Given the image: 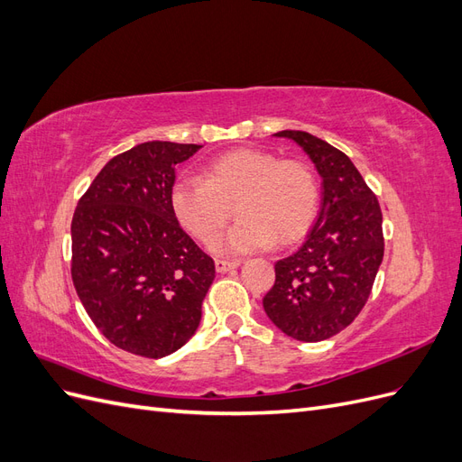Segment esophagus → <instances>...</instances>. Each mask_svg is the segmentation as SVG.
Wrapping results in <instances>:
<instances>
[{
    "mask_svg": "<svg viewBox=\"0 0 462 462\" xmlns=\"http://www.w3.org/2000/svg\"><path fill=\"white\" fill-rule=\"evenodd\" d=\"M241 263H243L241 260H223V258H217V260H216V270H217L219 273H226V272H229V270L239 268Z\"/></svg>",
    "mask_w": 462,
    "mask_h": 462,
    "instance_id": "obj_1",
    "label": "esophagus"
}]
</instances>
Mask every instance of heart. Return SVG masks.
Returning a JSON list of instances; mask_svg holds the SVG:
<instances>
[{
    "label": "heart",
    "mask_w": 462,
    "mask_h": 462,
    "mask_svg": "<svg viewBox=\"0 0 462 462\" xmlns=\"http://www.w3.org/2000/svg\"><path fill=\"white\" fill-rule=\"evenodd\" d=\"M177 221L194 239L212 243L235 212L241 219L216 243L241 254L291 245L310 229L319 208V185L310 165L279 160L258 148H236L208 163L204 179L179 177L170 194Z\"/></svg>",
    "instance_id": "1"
}]
</instances>
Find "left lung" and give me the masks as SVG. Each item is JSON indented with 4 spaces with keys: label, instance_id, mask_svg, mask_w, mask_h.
<instances>
[{
    "label": "left lung",
    "instance_id": "left-lung-1",
    "mask_svg": "<svg viewBox=\"0 0 462 462\" xmlns=\"http://www.w3.org/2000/svg\"><path fill=\"white\" fill-rule=\"evenodd\" d=\"M275 136L295 141L321 177V208L297 253L277 260L263 310L289 337L318 343L333 337L365 309L383 260L382 209L346 153L304 131Z\"/></svg>",
    "mask_w": 462,
    "mask_h": 462
}]
</instances>
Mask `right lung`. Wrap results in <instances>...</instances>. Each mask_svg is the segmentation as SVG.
Listing matches in <instances>:
<instances>
[{"mask_svg": "<svg viewBox=\"0 0 462 462\" xmlns=\"http://www.w3.org/2000/svg\"><path fill=\"white\" fill-rule=\"evenodd\" d=\"M200 148L152 141L117 153L75 209L77 295L104 337L138 356H167L192 337L216 277L170 202L175 165Z\"/></svg>", "mask_w": 462, "mask_h": 462, "instance_id": "1", "label": "right lung"}]
</instances>
